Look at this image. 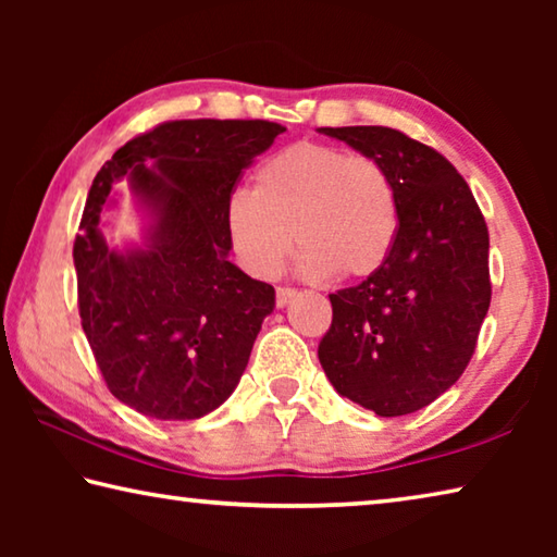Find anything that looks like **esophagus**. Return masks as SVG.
<instances>
[{"mask_svg": "<svg viewBox=\"0 0 557 557\" xmlns=\"http://www.w3.org/2000/svg\"><path fill=\"white\" fill-rule=\"evenodd\" d=\"M299 295L297 289H292V287H277V297H275V301H277V307H287L292 299H295Z\"/></svg>", "mask_w": 557, "mask_h": 557, "instance_id": "34e87169", "label": "esophagus"}]
</instances>
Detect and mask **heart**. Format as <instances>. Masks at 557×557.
Returning <instances> with one entry per match:
<instances>
[{
	"label": "heart",
	"instance_id": "1",
	"mask_svg": "<svg viewBox=\"0 0 557 557\" xmlns=\"http://www.w3.org/2000/svg\"><path fill=\"white\" fill-rule=\"evenodd\" d=\"M225 231L235 258L256 277L277 275L297 245L305 277L363 280L391 256L398 199L375 159L299 143L258 169L252 194L233 196Z\"/></svg>",
	"mask_w": 557,
	"mask_h": 557
}]
</instances>
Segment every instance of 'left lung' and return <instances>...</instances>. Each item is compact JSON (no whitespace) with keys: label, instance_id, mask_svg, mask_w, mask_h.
Segmentation results:
<instances>
[{"label":"left lung","instance_id":"left-lung-1","mask_svg":"<svg viewBox=\"0 0 557 557\" xmlns=\"http://www.w3.org/2000/svg\"><path fill=\"white\" fill-rule=\"evenodd\" d=\"M385 166L398 235L379 272L338 289L319 363L344 398L381 418L425 408L474 354L492 301L488 231L445 157L391 127H322Z\"/></svg>","mask_w":557,"mask_h":557}]
</instances>
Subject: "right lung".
I'll use <instances>...</instances> for the list:
<instances>
[{
  "label": "right lung",
  "mask_w": 557,
  "mask_h": 557,
  "mask_svg": "<svg viewBox=\"0 0 557 557\" xmlns=\"http://www.w3.org/2000/svg\"><path fill=\"white\" fill-rule=\"evenodd\" d=\"M285 127L176 120L129 139L92 178L73 262L81 324L110 393L157 420H196L231 398L275 287L228 260L225 209L243 169ZM125 181L144 240L112 249L101 213Z\"/></svg>",
  "instance_id": "add662e5"
}]
</instances>
